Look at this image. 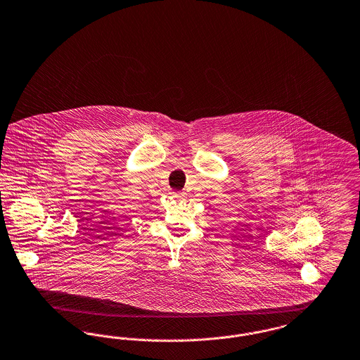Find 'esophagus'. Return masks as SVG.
<instances>
[{"label":"esophagus","mask_w":360,"mask_h":360,"mask_svg":"<svg viewBox=\"0 0 360 360\" xmlns=\"http://www.w3.org/2000/svg\"><path fill=\"white\" fill-rule=\"evenodd\" d=\"M171 194H172V195H174V197H175V198H182V197H184V195H185V194H184V193H179V191H172V193H171Z\"/></svg>","instance_id":"34e87169"}]
</instances>
